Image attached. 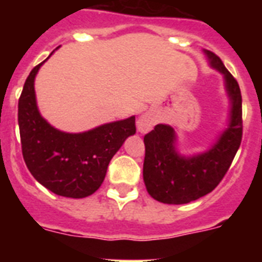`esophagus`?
Instances as JSON below:
<instances>
[{
    "label": "esophagus",
    "instance_id": "obj_1",
    "mask_svg": "<svg viewBox=\"0 0 262 262\" xmlns=\"http://www.w3.org/2000/svg\"><path fill=\"white\" fill-rule=\"evenodd\" d=\"M156 124V119L152 114H144L139 118L138 120V129L140 133H147L149 129H152V127Z\"/></svg>",
    "mask_w": 262,
    "mask_h": 262
}]
</instances>
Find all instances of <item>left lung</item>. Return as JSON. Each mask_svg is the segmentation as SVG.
Wrapping results in <instances>:
<instances>
[{"label": "left lung", "mask_w": 262, "mask_h": 262, "mask_svg": "<svg viewBox=\"0 0 262 262\" xmlns=\"http://www.w3.org/2000/svg\"><path fill=\"white\" fill-rule=\"evenodd\" d=\"M214 68L223 73L232 102L230 127L206 154L190 159L174 151V131L157 124L144 136L145 156L143 178L147 191L159 202L182 205L211 193L228 172L243 138L242 92L236 78L224 67L221 57L205 51Z\"/></svg>", "instance_id": "left-lung-1"}]
</instances>
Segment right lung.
Masks as SVG:
<instances>
[{
	"label": "right lung",
	"instance_id": "add662e5",
	"mask_svg": "<svg viewBox=\"0 0 262 262\" xmlns=\"http://www.w3.org/2000/svg\"><path fill=\"white\" fill-rule=\"evenodd\" d=\"M43 62L30 72L18 101L23 160L34 178L48 190L68 198H84L98 190L110 160L136 133L135 117L82 134L53 128L40 117L35 101L34 80Z\"/></svg>",
	"mask_w": 262,
	"mask_h": 262
}]
</instances>
